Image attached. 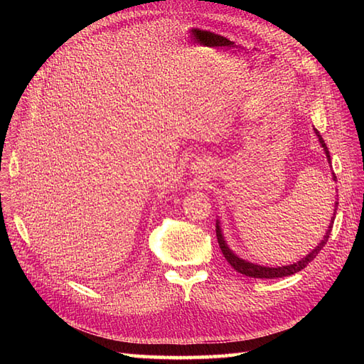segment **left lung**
I'll return each instance as SVG.
<instances>
[{
    "label": "left lung",
    "instance_id": "8db88e82",
    "mask_svg": "<svg viewBox=\"0 0 364 364\" xmlns=\"http://www.w3.org/2000/svg\"><path fill=\"white\" fill-rule=\"evenodd\" d=\"M314 132H316V135H317V138H318V142H321V146L323 147V151H325L328 162L331 164V158H329V151H328V147H326V144H325V141H323L322 135L318 134L317 129H314ZM333 179H334V181L337 179L334 173H333ZM337 206H338V202L336 200V203H334V217L331 218V223H329V226H328V230H326V234L323 235V240H322L321 243H318L310 253H308V255H306L305 258H302L301 261H297V262L290 264V266H282V267H264V266H259V264H253V262H249V261H246V259H241L240 257L235 255V253H234L232 250H230V249L228 247L226 241H225V237H223V232H222V228H220V222L217 220V223H215V234H217V240H218V246H220V249H222L223 257L226 258V261L230 264V266H232L238 273L246 274V277H249V278L274 279V278L290 277V274H294L296 272H299V270H302L304 267H306L308 262H311V261L316 258L317 253L323 249V246L326 245V241H328L329 235H331Z\"/></svg>",
    "mask_w": 364,
    "mask_h": 364
}]
</instances>
